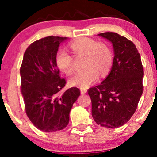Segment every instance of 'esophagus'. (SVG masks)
<instances>
[{
	"label": "esophagus",
	"mask_w": 157,
	"mask_h": 157,
	"mask_svg": "<svg viewBox=\"0 0 157 157\" xmlns=\"http://www.w3.org/2000/svg\"><path fill=\"white\" fill-rule=\"evenodd\" d=\"M86 92H87V90H86V89H80V93H81L82 95L85 94V93H86Z\"/></svg>",
	"instance_id": "esophagus-1"
}]
</instances>
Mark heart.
<instances>
[{"mask_svg":"<svg viewBox=\"0 0 157 157\" xmlns=\"http://www.w3.org/2000/svg\"><path fill=\"white\" fill-rule=\"evenodd\" d=\"M75 55H85L83 71L77 73L70 78L71 86L86 89L96 81L99 75L105 76L112 64V52L106 44L98 42L90 38L82 37L70 44ZM72 57L63 48L58 49L55 55V64L58 68L64 74L73 71Z\"/></svg>","mask_w":157,"mask_h":157,"instance_id":"b5f03b06","label":"heart"}]
</instances>
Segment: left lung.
<instances>
[{"label": "left lung", "instance_id": "8db88e82", "mask_svg": "<svg viewBox=\"0 0 157 157\" xmlns=\"http://www.w3.org/2000/svg\"><path fill=\"white\" fill-rule=\"evenodd\" d=\"M98 36L112 42L115 56L106 78L88 90L92 116L102 127L119 128L137 108L143 93V65L135 45L127 38L109 32Z\"/></svg>", "mask_w": 157, "mask_h": 157}]
</instances>
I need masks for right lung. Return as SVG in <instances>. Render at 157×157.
I'll return each instance as SVG.
<instances>
[{"mask_svg":"<svg viewBox=\"0 0 157 157\" xmlns=\"http://www.w3.org/2000/svg\"><path fill=\"white\" fill-rule=\"evenodd\" d=\"M67 39L48 36L33 42L25 52L20 67L26 113L35 127L45 132L67 127L73 104L80 95L77 87L61 92L66 80L60 77L55 55Z\"/></svg>","mask_w":157,"mask_h":157,"instance_id":"obj_1","label":"right lung"}]
</instances>
